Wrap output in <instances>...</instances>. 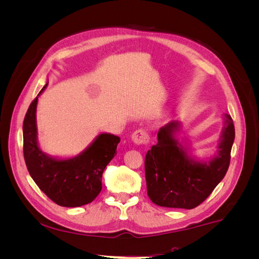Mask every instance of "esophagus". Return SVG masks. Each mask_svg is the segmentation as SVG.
<instances>
[{"mask_svg": "<svg viewBox=\"0 0 259 259\" xmlns=\"http://www.w3.org/2000/svg\"><path fill=\"white\" fill-rule=\"evenodd\" d=\"M132 140L137 145H148L150 142V137L145 130L139 128L132 134Z\"/></svg>", "mask_w": 259, "mask_h": 259, "instance_id": "1", "label": "esophagus"}]
</instances>
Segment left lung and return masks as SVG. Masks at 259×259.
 Listing matches in <instances>:
<instances>
[{"label":"left lung","mask_w":259,"mask_h":259,"mask_svg":"<svg viewBox=\"0 0 259 259\" xmlns=\"http://www.w3.org/2000/svg\"><path fill=\"white\" fill-rule=\"evenodd\" d=\"M177 123H169L158 133V143L148 150L145 174L148 197L154 204L191 209L204 202L228 170L234 142V125L225 114L219 151L209 162L190 159L174 137Z\"/></svg>","instance_id":"left-lung-1"}]
</instances>
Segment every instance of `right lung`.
Masks as SVG:
<instances>
[{"label": "right lung", "instance_id": "1", "mask_svg": "<svg viewBox=\"0 0 259 259\" xmlns=\"http://www.w3.org/2000/svg\"><path fill=\"white\" fill-rule=\"evenodd\" d=\"M46 86L48 84L40 94ZM36 104L37 96L30 104L22 126L23 158L30 176L57 205L77 207L89 204L101 191V177L106 166L116 154L120 137L100 134L75 158L52 159L40 150L36 143Z\"/></svg>", "mask_w": 259, "mask_h": 259}]
</instances>
